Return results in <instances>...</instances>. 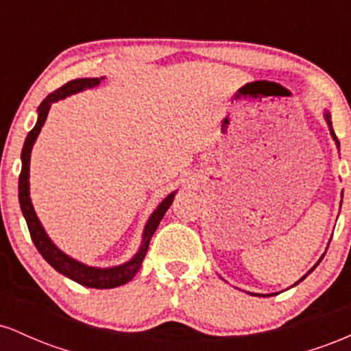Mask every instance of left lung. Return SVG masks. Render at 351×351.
<instances>
[{
  "label": "left lung",
  "instance_id": "obj_1",
  "mask_svg": "<svg viewBox=\"0 0 351 351\" xmlns=\"http://www.w3.org/2000/svg\"><path fill=\"white\" fill-rule=\"evenodd\" d=\"M324 117H325V120H327V125H328V130H330V135H332V138H333V140H335V145H337V148H338V150H340V142H338V138H337L335 132H333V127H332V120H330V114H328V112H327V110H325V114H324ZM341 198H343V193H341ZM340 206H341V204H340ZM328 244H330V243H328ZM327 249H328V247H327ZM325 252H327V251H325ZM325 252H324V254H322V257H320V259H318V261H317V264H315V265H313V267H312V269H310V271H308L307 274H305V276H304V277H300V279H299V280H297V282H295V284H293V285L300 284V282H302V280H304V279H305V277H307L310 272H313V269H315V267H317V265H318V264H320V261H322V259H324ZM293 285H292V287H293ZM247 293H249V295H256V297H272V295H277V293H252V292H247Z\"/></svg>",
  "mask_w": 351,
  "mask_h": 351
}]
</instances>
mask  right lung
Returning a JSON list of instances; mask_svg holds the SVG:
<instances>
[{"mask_svg": "<svg viewBox=\"0 0 351 351\" xmlns=\"http://www.w3.org/2000/svg\"><path fill=\"white\" fill-rule=\"evenodd\" d=\"M106 77H86V79H74L71 82L64 84L62 87L58 88L56 92L47 95L43 100L41 106L38 107V122H36L34 128L29 132L24 140V147L21 152V175H19V206H21L23 216L26 219L27 229H29L31 239L38 249L39 254L47 261V264H51L62 276L69 277L74 282H77L80 285H86L90 289H114L120 287V285L127 284L135 277V274L140 271L142 263L147 256L148 244L153 232L158 228L160 221L163 219L165 213L168 211V208L171 206L173 199H175L176 191L170 193V195L165 198L162 203L156 206L155 211L152 213L148 217L147 224H145L143 234H142V244H140L138 251L135 252V256L132 257L127 263L120 265H112V267H94V265H87L80 261L74 259V257L67 256L66 252H62L60 249L51 241V237L47 236L46 229L43 228L41 221H39L38 215H36L33 203H31L29 196V162H31V152H33L34 142L38 138L39 132H41L44 122H46L47 114H49V108L54 102L62 100L69 95L77 94V92L86 90V88H94L97 87Z\"/></svg>", "mask_w": 351, "mask_h": 351, "instance_id": "1", "label": "right lung"}]
</instances>
